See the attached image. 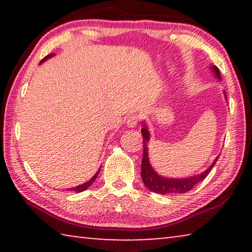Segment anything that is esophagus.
<instances>
[{
  "label": "esophagus",
  "mask_w": 252,
  "mask_h": 252,
  "mask_svg": "<svg viewBox=\"0 0 252 252\" xmlns=\"http://www.w3.org/2000/svg\"><path fill=\"white\" fill-rule=\"evenodd\" d=\"M138 121H139V118L136 114H132L129 118L126 119V126L129 127H135L138 126Z\"/></svg>",
  "instance_id": "esophagus-1"
}]
</instances>
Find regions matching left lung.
Returning <instances> with one entry per match:
<instances>
[{
    "label": "left lung",
    "mask_w": 252,
    "mask_h": 252,
    "mask_svg": "<svg viewBox=\"0 0 252 252\" xmlns=\"http://www.w3.org/2000/svg\"><path fill=\"white\" fill-rule=\"evenodd\" d=\"M210 69L213 72V74L218 80H221L220 71L216 65H210ZM223 94L225 100H227V95L223 91ZM141 133L143 136V158L141 162V178L143 180L144 186H146L149 190L152 192L160 193V194H177V193H185L190 191L192 188L202 181L206 178L211 169L215 167L217 160H218L219 156L216 158L215 161L212 162L210 167L203 172L195 174V176L187 177V178H168L163 177L158 173L155 168L152 167L149 160V148L148 143L150 141V132L148 130V126L146 122H143V127L141 129Z\"/></svg>",
    "instance_id": "obj_1"
}]
</instances>
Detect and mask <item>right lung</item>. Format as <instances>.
Here are the masks:
<instances>
[{"instance_id":"add662e5","label":"right lung","mask_w":252,"mask_h":252,"mask_svg":"<svg viewBox=\"0 0 252 252\" xmlns=\"http://www.w3.org/2000/svg\"><path fill=\"white\" fill-rule=\"evenodd\" d=\"M54 55V53L53 54H49V55H46V57L42 60V61L40 62V64H42V63H43L45 60H48V59H50V58H52ZM99 172H100V169L97 170L96 171V173L94 174V176H93L90 180L89 181H87V182H84V183H82V185H80V186H76V187H73V188H69V191H74V192H82V191H84V190H87L89 187H90L93 182H94V180L96 179V177H97V174H99Z\"/></svg>"}]
</instances>
